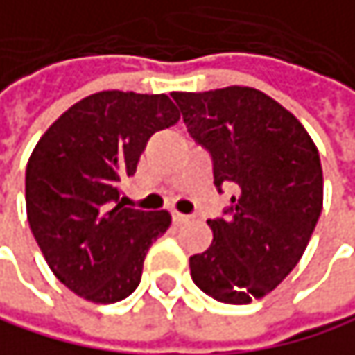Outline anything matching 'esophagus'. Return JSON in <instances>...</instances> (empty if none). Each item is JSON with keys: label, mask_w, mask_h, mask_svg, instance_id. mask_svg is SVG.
<instances>
[{"label": "esophagus", "mask_w": 355, "mask_h": 355, "mask_svg": "<svg viewBox=\"0 0 355 355\" xmlns=\"http://www.w3.org/2000/svg\"><path fill=\"white\" fill-rule=\"evenodd\" d=\"M191 216L189 214H181V212H172V223L174 225H183V223H189Z\"/></svg>", "instance_id": "obj_1"}]
</instances>
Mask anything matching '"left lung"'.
I'll list each match as a JSON object with an SVG mask.
<instances>
[{
	"mask_svg": "<svg viewBox=\"0 0 355 355\" xmlns=\"http://www.w3.org/2000/svg\"><path fill=\"white\" fill-rule=\"evenodd\" d=\"M183 122L212 157L214 185H233L214 239L189 258L193 283L225 304L270 293L300 262L322 212L320 155L302 122L252 87L172 93Z\"/></svg>",
	"mask_w": 355,
	"mask_h": 355,
	"instance_id": "1",
	"label": "left lung"
}]
</instances>
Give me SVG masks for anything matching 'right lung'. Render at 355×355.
<instances>
[{"instance_id":"1","label":"right lung","mask_w":355,"mask_h":355,"mask_svg":"<svg viewBox=\"0 0 355 355\" xmlns=\"http://www.w3.org/2000/svg\"><path fill=\"white\" fill-rule=\"evenodd\" d=\"M181 118L168 95L99 91L66 110L26 164V216L51 272L93 304L128 297L170 214L124 206L120 183L157 130Z\"/></svg>"}]
</instances>
